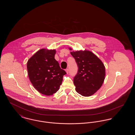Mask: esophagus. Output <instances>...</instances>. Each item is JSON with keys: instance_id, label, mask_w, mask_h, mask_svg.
<instances>
[{"instance_id": "1", "label": "esophagus", "mask_w": 135, "mask_h": 135, "mask_svg": "<svg viewBox=\"0 0 135 135\" xmlns=\"http://www.w3.org/2000/svg\"><path fill=\"white\" fill-rule=\"evenodd\" d=\"M65 71L66 72L67 74H68V72H69V70H68V69H65Z\"/></svg>"}]
</instances>
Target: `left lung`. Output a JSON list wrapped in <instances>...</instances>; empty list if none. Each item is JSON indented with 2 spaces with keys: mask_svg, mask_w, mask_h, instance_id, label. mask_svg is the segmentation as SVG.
I'll return each instance as SVG.
<instances>
[{
  "mask_svg": "<svg viewBox=\"0 0 135 135\" xmlns=\"http://www.w3.org/2000/svg\"><path fill=\"white\" fill-rule=\"evenodd\" d=\"M72 51L71 47H69ZM78 69L73 83L78 93L84 97L94 95L102 86L105 78V67L102 61L88 50L71 51Z\"/></svg>",
  "mask_w": 135,
  "mask_h": 135,
  "instance_id": "obj_1",
  "label": "left lung"
}]
</instances>
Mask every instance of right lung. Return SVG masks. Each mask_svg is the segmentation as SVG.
<instances>
[{
	"label": "right lung",
	"instance_id": "1",
	"mask_svg": "<svg viewBox=\"0 0 135 135\" xmlns=\"http://www.w3.org/2000/svg\"><path fill=\"white\" fill-rule=\"evenodd\" d=\"M55 49H42L30 58L27 64L28 77L34 88L46 96L56 93L66 74L55 60Z\"/></svg>",
	"mask_w": 135,
	"mask_h": 135
}]
</instances>
